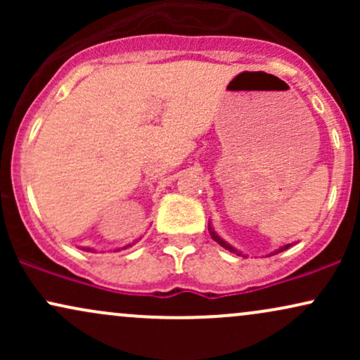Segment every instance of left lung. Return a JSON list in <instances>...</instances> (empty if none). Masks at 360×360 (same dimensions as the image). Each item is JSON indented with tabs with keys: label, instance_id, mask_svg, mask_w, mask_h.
<instances>
[{
	"label": "left lung",
	"instance_id": "1",
	"mask_svg": "<svg viewBox=\"0 0 360 360\" xmlns=\"http://www.w3.org/2000/svg\"><path fill=\"white\" fill-rule=\"evenodd\" d=\"M210 235H212V238H213V240H217L218 243H220V245H221V247H225V249H226V250H230V252H235V249H233V247H230V245H229V243H226V242H223V240H221V238H220V237H218V235H217V233H214L212 229H210ZM286 249H289V245H284V247H281V249H279L278 252H276V254H279V252H283V250H286Z\"/></svg>",
	"mask_w": 360,
	"mask_h": 360
}]
</instances>
